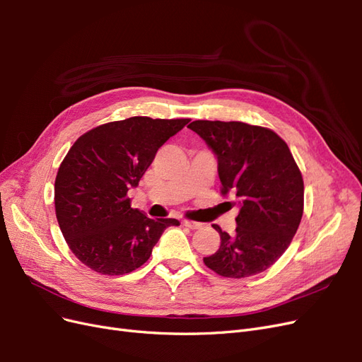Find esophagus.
Returning a JSON list of instances; mask_svg holds the SVG:
<instances>
[{
    "instance_id": "esophagus-1",
    "label": "esophagus",
    "mask_w": 362,
    "mask_h": 362,
    "mask_svg": "<svg viewBox=\"0 0 362 362\" xmlns=\"http://www.w3.org/2000/svg\"><path fill=\"white\" fill-rule=\"evenodd\" d=\"M182 225L190 228V229H201V228H202V223L193 222V221H182Z\"/></svg>"
}]
</instances>
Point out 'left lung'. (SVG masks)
<instances>
[{
    "label": "left lung",
    "instance_id": "8db88e82",
    "mask_svg": "<svg viewBox=\"0 0 362 362\" xmlns=\"http://www.w3.org/2000/svg\"><path fill=\"white\" fill-rule=\"evenodd\" d=\"M217 157L221 193L238 199L233 235L205 257L208 269L225 278L264 272L287 250L303 214V180L291 152L275 131L245 122L194 120L189 125Z\"/></svg>",
    "mask_w": 362,
    "mask_h": 362
}]
</instances>
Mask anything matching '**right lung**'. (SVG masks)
Masks as SVG:
<instances>
[{
  "label": "right lung",
  "instance_id": "1",
  "mask_svg": "<svg viewBox=\"0 0 362 362\" xmlns=\"http://www.w3.org/2000/svg\"><path fill=\"white\" fill-rule=\"evenodd\" d=\"M189 120L134 116L76 139L59 168L54 204L62 234L83 264L101 275H125L149 259L164 229L180 225L131 208L127 193Z\"/></svg>",
  "mask_w": 362,
  "mask_h": 362
}]
</instances>
